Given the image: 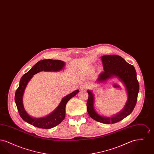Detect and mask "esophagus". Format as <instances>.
I'll list each match as a JSON object with an SVG mask.
<instances>
[{"mask_svg": "<svg viewBox=\"0 0 154 154\" xmlns=\"http://www.w3.org/2000/svg\"><path fill=\"white\" fill-rule=\"evenodd\" d=\"M88 88V86L85 84H82L81 85L80 87L81 90H85L87 88Z\"/></svg>", "mask_w": 154, "mask_h": 154, "instance_id": "esophagus-1", "label": "esophagus"}]
</instances>
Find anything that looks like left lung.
I'll return each mask as SVG.
<instances>
[{"mask_svg":"<svg viewBox=\"0 0 154 154\" xmlns=\"http://www.w3.org/2000/svg\"><path fill=\"white\" fill-rule=\"evenodd\" d=\"M104 71L100 74L96 80L97 84L103 83L110 79L117 78L125 87L127 92V101L123 109L111 117L100 115L94 107L95 95L92 91L88 90L87 107L89 116L96 121L106 124H114L128 116L134 109L137 100L139 84L137 79L136 70L133 65L124 59L117 55L101 57Z\"/></svg>","mask_w":154,"mask_h":154,"instance_id":"8db88e82","label":"left lung"}]
</instances>
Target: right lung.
I'll list each match as a JSON object with an SVG mask.
<instances>
[{
  "instance_id": "1",
  "label": "right lung",
  "mask_w": 154,
  "mask_h": 154,
  "mask_svg": "<svg viewBox=\"0 0 154 154\" xmlns=\"http://www.w3.org/2000/svg\"><path fill=\"white\" fill-rule=\"evenodd\" d=\"M65 66V62L62 60L44 59L38 61L29 71L23 75L15 94V102L20 116L23 121L37 128L51 129L59 124L65 119L66 104L71 98L79 93V90H75L63 97L58 107L44 117L36 118L30 116L25 109L23 104V95L25 89L33 75L42 71L57 72L63 70Z\"/></svg>"
}]
</instances>
